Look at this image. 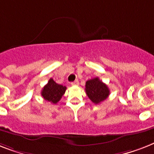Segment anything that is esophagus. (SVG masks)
<instances>
[{"mask_svg":"<svg viewBox=\"0 0 154 154\" xmlns=\"http://www.w3.org/2000/svg\"><path fill=\"white\" fill-rule=\"evenodd\" d=\"M79 81L78 80H75V81H74V82H72V83H71V85H72V86H78L79 85Z\"/></svg>","mask_w":154,"mask_h":154,"instance_id":"1","label":"esophagus"}]
</instances>
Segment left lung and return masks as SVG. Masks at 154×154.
Segmentation results:
<instances>
[{"label": "left lung", "instance_id": "left-lung-1", "mask_svg": "<svg viewBox=\"0 0 154 154\" xmlns=\"http://www.w3.org/2000/svg\"><path fill=\"white\" fill-rule=\"evenodd\" d=\"M88 98L94 104H99L108 98L110 90L104 83L96 77L86 82L85 88Z\"/></svg>", "mask_w": 154, "mask_h": 154}]
</instances>
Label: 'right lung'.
<instances>
[{"label":"right lung","mask_w":154,"mask_h":154,"mask_svg":"<svg viewBox=\"0 0 154 154\" xmlns=\"http://www.w3.org/2000/svg\"><path fill=\"white\" fill-rule=\"evenodd\" d=\"M67 87L61 84H58L53 79H50L48 83L44 87L41 91V95L46 101L56 104L64 94Z\"/></svg>","instance_id":"add662e5"}]
</instances>
